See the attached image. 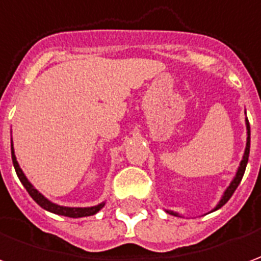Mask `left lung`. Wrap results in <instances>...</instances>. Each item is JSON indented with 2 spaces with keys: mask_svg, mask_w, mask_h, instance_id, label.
<instances>
[{
  "mask_svg": "<svg viewBox=\"0 0 261 261\" xmlns=\"http://www.w3.org/2000/svg\"><path fill=\"white\" fill-rule=\"evenodd\" d=\"M246 128H247V141H246V149H245V153H243V159H242L241 162V166H239V169H238V172H236V176L233 177V180H232V183L229 185V187L225 190L224 196H222V198H221V201L218 202V205L214 208V211L215 210H218V208H221L224 204H226L228 202V200H229L230 197H232V194L235 193L236 187L239 186V183H241L242 177H243V175H245V170H246V165H247V161H249V152H250V125H249V120L246 119ZM169 214H172V215H177L176 213H173V211H168Z\"/></svg>",
  "mask_w": 261,
  "mask_h": 261,
  "instance_id": "left-lung-1",
  "label": "left lung"
}]
</instances>
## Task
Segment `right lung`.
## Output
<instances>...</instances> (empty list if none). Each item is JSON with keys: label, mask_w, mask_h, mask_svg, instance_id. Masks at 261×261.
I'll list each match as a JSON object with an SVG mask.
<instances>
[{"label": "right lung", "mask_w": 261, "mask_h": 261, "mask_svg": "<svg viewBox=\"0 0 261 261\" xmlns=\"http://www.w3.org/2000/svg\"><path fill=\"white\" fill-rule=\"evenodd\" d=\"M11 153H12V164H14V168L16 170V175L19 177V180L22 181V185L25 186V189L28 190V193L31 194V197L35 200V201L40 205L44 210H47L50 213L59 214V215H64V217H69V218H81V217H89V215H93L96 214L99 210H102L105 202L99 204V205H95V207H88V208H71V207H61V205H57L54 202L48 201L47 198L44 196H42L40 193L37 192L35 187L32 186L31 181L26 179V176L23 175V172L19 168L18 165V161H16V156H15L14 147H12V142H11Z\"/></svg>", "instance_id": "obj_1"}]
</instances>
